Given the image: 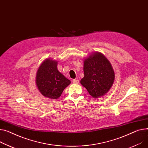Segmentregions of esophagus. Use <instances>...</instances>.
I'll list each match as a JSON object with an SVG mask.
<instances>
[{
  "instance_id": "34e87169",
  "label": "esophagus",
  "mask_w": 148,
  "mask_h": 148,
  "mask_svg": "<svg viewBox=\"0 0 148 148\" xmlns=\"http://www.w3.org/2000/svg\"><path fill=\"white\" fill-rule=\"evenodd\" d=\"M79 83V80H77V79H73V83L74 84H78Z\"/></svg>"
}]
</instances>
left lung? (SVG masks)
Returning a JSON list of instances; mask_svg holds the SVG:
<instances>
[{"mask_svg": "<svg viewBox=\"0 0 148 148\" xmlns=\"http://www.w3.org/2000/svg\"><path fill=\"white\" fill-rule=\"evenodd\" d=\"M84 76L81 84L93 97L105 95L112 87L115 74L107 59L101 53H95L84 61Z\"/></svg>", "mask_w": 148, "mask_h": 148, "instance_id": "1", "label": "left lung"}]
</instances>
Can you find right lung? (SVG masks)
Instances as JSON below:
<instances>
[{
  "label": "right lung",
  "mask_w": 148,
  "mask_h": 148,
  "mask_svg": "<svg viewBox=\"0 0 148 148\" xmlns=\"http://www.w3.org/2000/svg\"><path fill=\"white\" fill-rule=\"evenodd\" d=\"M70 83L58 70L57 62L49 59L41 64L37 71L36 84L39 91L45 97L58 99Z\"/></svg>",
  "instance_id": "right-lung-1"
}]
</instances>
